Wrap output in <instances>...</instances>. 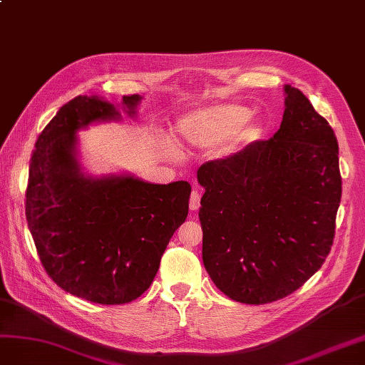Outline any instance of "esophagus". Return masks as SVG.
<instances>
[{
	"label": "esophagus",
	"mask_w": 365,
	"mask_h": 365,
	"mask_svg": "<svg viewBox=\"0 0 365 365\" xmlns=\"http://www.w3.org/2000/svg\"><path fill=\"white\" fill-rule=\"evenodd\" d=\"M200 192L199 191H192L191 197H190V210L191 211H197L200 207Z\"/></svg>",
	"instance_id": "34e87169"
}]
</instances>
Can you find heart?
Listing matches in <instances>:
<instances>
[{"label":"heart","mask_w":365,"mask_h":365,"mask_svg":"<svg viewBox=\"0 0 365 365\" xmlns=\"http://www.w3.org/2000/svg\"><path fill=\"white\" fill-rule=\"evenodd\" d=\"M251 118V110L243 106H212L190 113L179 122V134L182 139L194 145H212L234 134L235 142H245L254 136V125L243 123Z\"/></svg>","instance_id":"heart-1"}]
</instances>
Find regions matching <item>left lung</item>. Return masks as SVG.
Instances as JSON below:
<instances>
[{
	"instance_id": "left-lung-1",
	"label": "left lung",
	"mask_w": 365,
	"mask_h": 365,
	"mask_svg": "<svg viewBox=\"0 0 365 365\" xmlns=\"http://www.w3.org/2000/svg\"><path fill=\"white\" fill-rule=\"evenodd\" d=\"M257 140L197 171L203 264L231 299L266 304L295 292L324 263L341 202L338 140L298 88Z\"/></svg>"
}]
</instances>
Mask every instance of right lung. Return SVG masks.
<instances>
[{
  "label": "right lung",
  "mask_w": 365,
  "mask_h": 365,
  "mask_svg": "<svg viewBox=\"0 0 365 365\" xmlns=\"http://www.w3.org/2000/svg\"><path fill=\"white\" fill-rule=\"evenodd\" d=\"M142 96L122 98L133 118ZM120 120L114 103L78 96L39 134L30 159L26 217L46 272L66 292L98 304L139 298L188 215L191 185H155L131 174L82 171L78 131Z\"/></svg>",
  "instance_id": "obj_1"
}]
</instances>
